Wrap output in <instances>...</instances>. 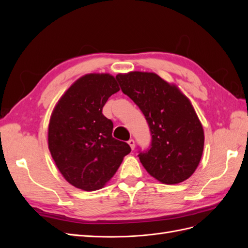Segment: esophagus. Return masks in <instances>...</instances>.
<instances>
[{"label": "esophagus", "mask_w": 248, "mask_h": 248, "mask_svg": "<svg viewBox=\"0 0 248 248\" xmlns=\"http://www.w3.org/2000/svg\"><path fill=\"white\" fill-rule=\"evenodd\" d=\"M128 145L130 146L131 150H134V147H136V142H134L133 140H128Z\"/></svg>", "instance_id": "obj_1"}]
</instances>
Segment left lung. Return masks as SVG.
<instances>
[{
	"label": "left lung",
	"mask_w": 248,
	"mask_h": 248,
	"mask_svg": "<svg viewBox=\"0 0 248 248\" xmlns=\"http://www.w3.org/2000/svg\"><path fill=\"white\" fill-rule=\"evenodd\" d=\"M122 92L144 114L151 145L139 157L150 175L164 184H178L197 170L204 150V130L189 99L153 72L118 74Z\"/></svg>",
	"instance_id": "1"
}]
</instances>
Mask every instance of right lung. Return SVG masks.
Wrapping results in <instances>:
<instances>
[{
    "mask_svg": "<svg viewBox=\"0 0 248 248\" xmlns=\"http://www.w3.org/2000/svg\"><path fill=\"white\" fill-rule=\"evenodd\" d=\"M119 90L110 74H86L52 111L48 149L60 172L77 188H102L131 151L127 142L112 138L114 125L102 114L104 104Z\"/></svg>",
    "mask_w": 248,
    "mask_h": 248,
    "instance_id": "1",
    "label": "right lung"
}]
</instances>
